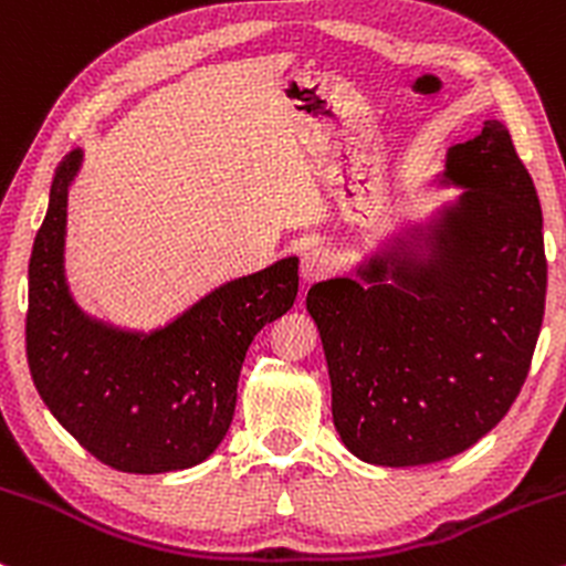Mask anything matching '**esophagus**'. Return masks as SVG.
I'll list each match as a JSON object with an SVG mask.
<instances>
[{"instance_id": "esophagus-1", "label": "esophagus", "mask_w": 566, "mask_h": 566, "mask_svg": "<svg viewBox=\"0 0 566 566\" xmlns=\"http://www.w3.org/2000/svg\"><path fill=\"white\" fill-rule=\"evenodd\" d=\"M335 271V255L329 250H308L301 261V279L305 284H314Z\"/></svg>"}]
</instances>
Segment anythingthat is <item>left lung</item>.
<instances>
[{
    "label": "left lung",
    "instance_id": "left-lung-1",
    "mask_svg": "<svg viewBox=\"0 0 566 566\" xmlns=\"http://www.w3.org/2000/svg\"><path fill=\"white\" fill-rule=\"evenodd\" d=\"M444 178L469 191L359 269L367 285L329 279L305 297L337 433L388 469L439 463L490 433L527 380L543 324L541 199L503 122L452 146Z\"/></svg>",
    "mask_w": 566,
    "mask_h": 566
}]
</instances>
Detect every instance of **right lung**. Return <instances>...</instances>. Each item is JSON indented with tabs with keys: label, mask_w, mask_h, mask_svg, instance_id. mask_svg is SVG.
<instances>
[{
	"label": "right lung",
	"mask_w": 566,
	"mask_h": 566,
	"mask_svg": "<svg viewBox=\"0 0 566 566\" xmlns=\"http://www.w3.org/2000/svg\"><path fill=\"white\" fill-rule=\"evenodd\" d=\"M80 161L76 148L55 167L31 250V378L57 423L101 463L125 473L191 469L229 431L252 337L295 303L297 258L233 279L148 335L90 319L63 276L66 199Z\"/></svg>",
	"instance_id": "right-lung-1"
}]
</instances>
